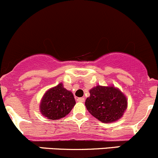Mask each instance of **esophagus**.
<instances>
[{
	"mask_svg": "<svg viewBox=\"0 0 158 158\" xmlns=\"http://www.w3.org/2000/svg\"><path fill=\"white\" fill-rule=\"evenodd\" d=\"M77 102H85V98H82V97H81V98H78Z\"/></svg>",
	"mask_w": 158,
	"mask_h": 158,
	"instance_id": "1",
	"label": "esophagus"
}]
</instances>
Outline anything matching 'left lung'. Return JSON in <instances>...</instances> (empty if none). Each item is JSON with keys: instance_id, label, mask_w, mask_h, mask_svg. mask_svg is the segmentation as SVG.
I'll return each mask as SVG.
<instances>
[{"instance_id": "left-lung-1", "label": "left lung", "mask_w": 158, "mask_h": 158, "mask_svg": "<svg viewBox=\"0 0 158 158\" xmlns=\"http://www.w3.org/2000/svg\"><path fill=\"white\" fill-rule=\"evenodd\" d=\"M85 107L92 116L104 123L117 122L128 107L125 94L114 85H97L89 90Z\"/></svg>"}]
</instances>
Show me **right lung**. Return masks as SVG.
<instances>
[{
    "instance_id": "obj_1",
    "label": "right lung",
    "mask_w": 158,
    "mask_h": 158,
    "mask_svg": "<svg viewBox=\"0 0 158 158\" xmlns=\"http://www.w3.org/2000/svg\"><path fill=\"white\" fill-rule=\"evenodd\" d=\"M76 105L73 92L59 83L44 93L40 104V111L44 116L50 120L64 118Z\"/></svg>"
}]
</instances>
